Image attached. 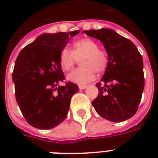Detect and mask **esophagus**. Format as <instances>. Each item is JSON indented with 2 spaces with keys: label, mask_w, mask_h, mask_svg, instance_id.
I'll return each instance as SVG.
<instances>
[{
  "label": "esophagus",
  "mask_w": 158,
  "mask_h": 158,
  "mask_svg": "<svg viewBox=\"0 0 158 158\" xmlns=\"http://www.w3.org/2000/svg\"><path fill=\"white\" fill-rule=\"evenodd\" d=\"M88 86H86V85H79V89H85Z\"/></svg>",
  "instance_id": "obj_1"
}]
</instances>
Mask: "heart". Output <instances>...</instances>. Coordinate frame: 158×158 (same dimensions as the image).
Returning <instances> with one entry per match:
<instances>
[{"label":"heart","mask_w":158,"mask_h":158,"mask_svg":"<svg viewBox=\"0 0 158 158\" xmlns=\"http://www.w3.org/2000/svg\"><path fill=\"white\" fill-rule=\"evenodd\" d=\"M73 51L63 48L60 54V64L64 70L69 71L80 60V66L69 73L68 80L77 84H85L95 79L97 73H102L107 66L108 58L104 51L98 49V45L89 38L76 41Z\"/></svg>","instance_id":"b5f03b06"}]
</instances>
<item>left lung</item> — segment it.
I'll list each match as a JSON object with an SVG mask.
<instances>
[{"label": "left lung", "instance_id": "1", "mask_svg": "<svg viewBox=\"0 0 158 158\" xmlns=\"http://www.w3.org/2000/svg\"><path fill=\"white\" fill-rule=\"evenodd\" d=\"M84 33L101 41L108 56L105 74L96 84L99 94L92 104L106 120L121 122L130 119L137 111L144 89L142 56L131 41L111 29Z\"/></svg>", "mask_w": 158, "mask_h": 158}]
</instances>
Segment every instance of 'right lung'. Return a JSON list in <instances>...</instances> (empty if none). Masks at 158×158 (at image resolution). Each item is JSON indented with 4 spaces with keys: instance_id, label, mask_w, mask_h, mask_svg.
<instances>
[{
    "instance_id": "right-lung-1",
    "label": "right lung",
    "mask_w": 158,
    "mask_h": 158,
    "mask_svg": "<svg viewBox=\"0 0 158 158\" xmlns=\"http://www.w3.org/2000/svg\"><path fill=\"white\" fill-rule=\"evenodd\" d=\"M79 33L42 34L17 56L12 74L15 98L26 121L33 127L52 129L66 117L79 87L72 82L59 85L64 79L60 54L70 37Z\"/></svg>"
}]
</instances>
